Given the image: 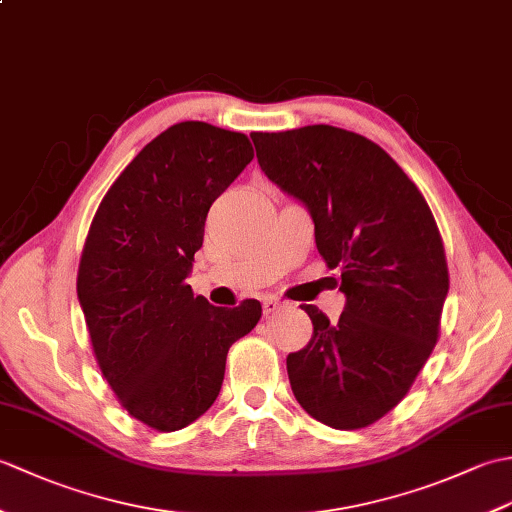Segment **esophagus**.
Wrapping results in <instances>:
<instances>
[{
	"instance_id": "esophagus-1",
	"label": "esophagus",
	"mask_w": 512,
	"mask_h": 512,
	"mask_svg": "<svg viewBox=\"0 0 512 512\" xmlns=\"http://www.w3.org/2000/svg\"><path fill=\"white\" fill-rule=\"evenodd\" d=\"M281 308H284V301H279L277 297H266L264 299V317H268V314L279 312Z\"/></svg>"
}]
</instances>
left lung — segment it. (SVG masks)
<instances>
[{
    "instance_id": "left-lung-1",
    "label": "left lung",
    "mask_w": 512,
    "mask_h": 512,
    "mask_svg": "<svg viewBox=\"0 0 512 512\" xmlns=\"http://www.w3.org/2000/svg\"><path fill=\"white\" fill-rule=\"evenodd\" d=\"M259 167L308 206L319 255L341 270L336 323L303 306L314 334L288 354L292 394L332 429L394 409L438 343L449 266L427 200L385 149L332 125L253 132Z\"/></svg>"
}]
</instances>
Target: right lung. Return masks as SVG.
Wrapping results in <instances>:
<instances>
[{"label": "right lung", "instance_id": "right-lung-1", "mask_svg": "<svg viewBox=\"0 0 512 512\" xmlns=\"http://www.w3.org/2000/svg\"><path fill=\"white\" fill-rule=\"evenodd\" d=\"M255 151L246 134L171 125L105 193L76 275L92 352L121 407L156 431L198 420L220 394L226 354L262 303L215 308L187 284L211 204Z\"/></svg>", "mask_w": 512, "mask_h": 512}]
</instances>
